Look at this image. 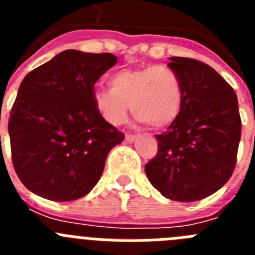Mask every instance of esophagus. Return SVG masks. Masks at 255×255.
I'll list each match as a JSON object with an SVG mask.
<instances>
[{
  "mask_svg": "<svg viewBox=\"0 0 255 255\" xmlns=\"http://www.w3.org/2000/svg\"><path fill=\"white\" fill-rule=\"evenodd\" d=\"M136 138H138V135L136 134H126L125 140L128 141V143H132V141L136 140Z\"/></svg>",
  "mask_w": 255,
  "mask_h": 255,
  "instance_id": "34e87169",
  "label": "esophagus"
}]
</instances>
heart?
<instances>
[{"label": "heart", "mask_w": 255, "mask_h": 255, "mask_svg": "<svg viewBox=\"0 0 255 255\" xmlns=\"http://www.w3.org/2000/svg\"><path fill=\"white\" fill-rule=\"evenodd\" d=\"M108 87L94 89L93 102L110 125L126 120L129 105L136 120L153 129L167 128L181 112V80L164 65L121 69L110 75Z\"/></svg>", "instance_id": "b5f03b06"}]
</instances>
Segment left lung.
Segmentation results:
<instances>
[{
    "label": "left lung",
    "mask_w": 255,
    "mask_h": 255,
    "mask_svg": "<svg viewBox=\"0 0 255 255\" xmlns=\"http://www.w3.org/2000/svg\"><path fill=\"white\" fill-rule=\"evenodd\" d=\"M170 60L168 67L181 80L182 108L167 131L155 135L158 150L145 173L163 197L197 202L222 188L234 172L242 136L238 97L209 65Z\"/></svg>",
    "instance_id": "1"
}]
</instances>
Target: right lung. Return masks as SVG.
<instances>
[{"label":"right lung","mask_w":255,"mask_h":255,"mask_svg":"<svg viewBox=\"0 0 255 255\" xmlns=\"http://www.w3.org/2000/svg\"><path fill=\"white\" fill-rule=\"evenodd\" d=\"M116 64L112 53L66 49L24 78L8 135L13 168L31 193L70 202L101 179L107 154L125 135L96 110L94 84Z\"/></svg>","instance_id":"obj_1"}]
</instances>
